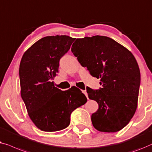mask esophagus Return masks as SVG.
Wrapping results in <instances>:
<instances>
[{
	"instance_id": "obj_1",
	"label": "esophagus",
	"mask_w": 152,
	"mask_h": 152,
	"mask_svg": "<svg viewBox=\"0 0 152 152\" xmlns=\"http://www.w3.org/2000/svg\"><path fill=\"white\" fill-rule=\"evenodd\" d=\"M83 93L86 96V97L87 98V99H88V96H87V91L86 90H83Z\"/></svg>"
}]
</instances>
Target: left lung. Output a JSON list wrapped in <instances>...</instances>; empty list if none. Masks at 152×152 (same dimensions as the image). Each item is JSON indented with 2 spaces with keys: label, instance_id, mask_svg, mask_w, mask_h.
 I'll list each match as a JSON object with an SVG mask.
<instances>
[{
  "label": "left lung",
  "instance_id": "8db88e82",
  "mask_svg": "<svg viewBox=\"0 0 152 152\" xmlns=\"http://www.w3.org/2000/svg\"><path fill=\"white\" fill-rule=\"evenodd\" d=\"M72 52L91 75L100 78L102 88H87L89 99L98 110L91 115L96 129L116 132L125 127L135 114L140 83L139 67L127 48L103 36L77 38Z\"/></svg>",
  "mask_w": 152,
  "mask_h": 152
}]
</instances>
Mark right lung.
Returning <instances> with one entry per match:
<instances>
[{
	"instance_id": "obj_1",
	"label": "right lung",
	"mask_w": 152,
	"mask_h": 152,
	"mask_svg": "<svg viewBox=\"0 0 152 152\" xmlns=\"http://www.w3.org/2000/svg\"><path fill=\"white\" fill-rule=\"evenodd\" d=\"M74 38L65 35L42 38L23 54L19 67L20 95L29 118L44 132L68 127L70 115L87 101L76 87L65 91L52 81L58 73L59 61L70 49Z\"/></svg>"
}]
</instances>
